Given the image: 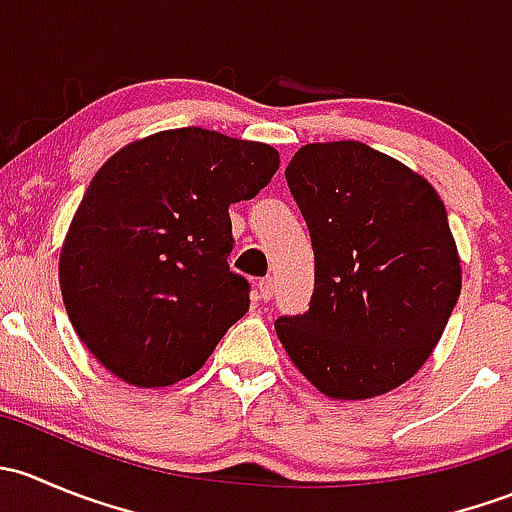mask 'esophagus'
Here are the masks:
<instances>
[{"label": "esophagus", "mask_w": 512, "mask_h": 512, "mask_svg": "<svg viewBox=\"0 0 512 512\" xmlns=\"http://www.w3.org/2000/svg\"><path fill=\"white\" fill-rule=\"evenodd\" d=\"M257 292H260L262 302L272 299V294H275V280H272V277H265V280H260V282H257Z\"/></svg>", "instance_id": "esophagus-1"}]
</instances>
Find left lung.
<instances>
[{"mask_svg": "<svg viewBox=\"0 0 512 512\" xmlns=\"http://www.w3.org/2000/svg\"><path fill=\"white\" fill-rule=\"evenodd\" d=\"M285 178L312 237L314 292L277 337L322 394H386L426 364L461 294L443 200L359 141L309 143Z\"/></svg>", "mask_w": 512, "mask_h": 512, "instance_id": "left-lung-1", "label": "left lung"}]
</instances>
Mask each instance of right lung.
<instances>
[{
    "mask_svg": "<svg viewBox=\"0 0 512 512\" xmlns=\"http://www.w3.org/2000/svg\"><path fill=\"white\" fill-rule=\"evenodd\" d=\"M280 168L267 143L175 128L101 165L61 247L59 282L81 342L118 379L170 386L193 376L250 309L230 272V208Z\"/></svg>",
    "mask_w": 512,
    "mask_h": 512,
    "instance_id": "add662e5",
    "label": "right lung"
}]
</instances>
